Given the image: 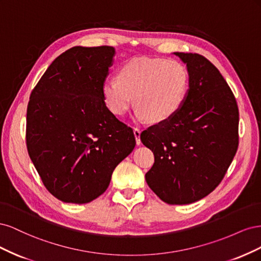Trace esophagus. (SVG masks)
<instances>
[{"label":"esophagus","instance_id":"1","mask_svg":"<svg viewBox=\"0 0 261 261\" xmlns=\"http://www.w3.org/2000/svg\"><path fill=\"white\" fill-rule=\"evenodd\" d=\"M140 129L138 127H134V135H135V138H136V144L139 146L141 144L140 141Z\"/></svg>","mask_w":261,"mask_h":261}]
</instances>
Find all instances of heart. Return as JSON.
I'll return each instance as SVG.
<instances>
[{
    "label": "heart",
    "mask_w": 261,
    "mask_h": 261,
    "mask_svg": "<svg viewBox=\"0 0 261 261\" xmlns=\"http://www.w3.org/2000/svg\"><path fill=\"white\" fill-rule=\"evenodd\" d=\"M189 88V73L177 60L133 59L118 69L116 78L102 84L101 94L108 110L117 116L137 106L138 120L163 123L183 107Z\"/></svg>",
    "instance_id": "heart-1"
}]
</instances>
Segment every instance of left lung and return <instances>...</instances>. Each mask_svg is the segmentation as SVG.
Here are the masks:
<instances>
[{
    "label": "left lung",
    "mask_w": 261,
    "mask_h": 261,
    "mask_svg": "<svg viewBox=\"0 0 261 261\" xmlns=\"http://www.w3.org/2000/svg\"><path fill=\"white\" fill-rule=\"evenodd\" d=\"M189 73L183 107L150 126L140 139L154 154L148 186L169 204L209 195L223 179L239 147V107L218 68L197 53L175 52Z\"/></svg>",
    "instance_id": "8db88e82"
}]
</instances>
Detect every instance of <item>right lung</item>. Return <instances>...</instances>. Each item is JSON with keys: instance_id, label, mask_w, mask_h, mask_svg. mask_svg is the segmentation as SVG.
<instances>
[{"instance_id": "add662e5", "label": "right lung", "mask_w": 261, "mask_h": 261, "mask_svg": "<svg viewBox=\"0 0 261 261\" xmlns=\"http://www.w3.org/2000/svg\"><path fill=\"white\" fill-rule=\"evenodd\" d=\"M115 50L74 46L55 59L31 91L28 153L45 188L64 202L103 194L116 165L135 148L134 132L106 107L101 87Z\"/></svg>"}]
</instances>
